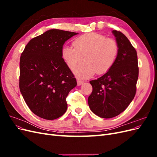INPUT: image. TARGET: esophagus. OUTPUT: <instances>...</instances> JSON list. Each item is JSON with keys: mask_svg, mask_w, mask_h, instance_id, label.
I'll return each mask as SVG.
<instances>
[{"mask_svg": "<svg viewBox=\"0 0 157 157\" xmlns=\"http://www.w3.org/2000/svg\"><path fill=\"white\" fill-rule=\"evenodd\" d=\"M83 82H84L81 81V80H77V85H78V86H80V85H81V84H83Z\"/></svg>", "mask_w": 157, "mask_h": 157, "instance_id": "1", "label": "esophagus"}]
</instances>
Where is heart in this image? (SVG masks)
I'll list each match as a JSON object with an SVG mask.
<instances>
[{
    "mask_svg": "<svg viewBox=\"0 0 157 157\" xmlns=\"http://www.w3.org/2000/svg\"><path fill=\"white\" fill-rule=\"evenodd\" d=\"M73 46H63L61 56L67 67L73 68V74L79 79L92 77L96 72L98 75L107 73L115 63L118 53L117 42L98 33L78 36ZM83 58L85 62L76 66Z\"/></svg>",
    "mask_w": 157,
    "mask_h": 157,
    "instance_id": "heart-1",
    "label": "heart"
}]
</instances>
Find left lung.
Returning a JSON list of instances; mask_svg holds the SVG:
<instances>
[{"label": "left lung", "mask_w": 157, "mask_h": 157, "mask_svg": "<svg viewBox=\"0 0 157 157\" xmlns=\"http://www.w3.org/2000/svg\"><path fill=\"white\" fill-rule=\"evenodd\" d=\"M112 33L118 46L117 59L105 74L90 81L93 90L88 99L90 110L103 118L118 115L130 105L139 73L136 49L123 33L116 30Z\"/></svg>", "instance_id": "left-lung-1"}]
</instances>
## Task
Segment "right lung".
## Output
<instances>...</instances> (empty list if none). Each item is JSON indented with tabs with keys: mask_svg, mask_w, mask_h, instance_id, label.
I'll list each match as a JSON object with an SVG mask.
<instances>
[{
	"mask_svg": "<svg viewBox=\"0 0 157 157\" xmlns=\"http://www.w3.org/2000/svg\"><path fill=\"white\" fill-rule=\"evenodd\" d=\"M78 33L50 29L32 39L21 54L20 89L36 115L54 120L67 111L69 92L77 80L61 56L65 42Z\"/></svg>",
	"mask_w": 157,
	"mask_h": 157,
	"instance_id": "obj_1",
	"label": "right lung"
}]
</instances>
